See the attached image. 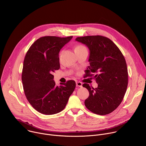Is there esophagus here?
Wrapping results in <instances>:
<instances>
[{
    "label": "esophagus",
    "instance_id": "1",
    "mask_svg": "<svg viewBox=\"0 0 146 146\" xmlns=\"http://www.w3.org/2000/svg\"><path fill=\"white\" fill-rule=\"evenodd\" d=\"M82 86V83L80 81H76V86L81 87Z\"/></svg>",
    "mask_w": 146,
    "mask_h": 146
}]
</instances>
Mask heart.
Listing matches in <instances>:
<instances>
[{
  "label": "heart",
  "instance_id": "obj_1",
  "mask_svg": "<svg viewBox=\"0 0 146 146\" xmlns=\"http://www.w3.org/2000/svg\"><path fill=\"white\" fill-rule=\"evenodd\" d=\"M86 49V48L84 46H82V45H78L75 47V52L79 51V50H84Z\"/></svg>",
  "mask_w": 146,
  "mask_h": 146
}]
</instances>
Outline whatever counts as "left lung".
<instances>
[{"instance_id":"8db88e82","label":"left lung","mask_w":146,"mask_h":146,"mask_svg":"<svg viewBox=\"0 0 146 146\" xmlns=\"http://www.w3.org/2000/svg\"><path fill=\"white\" fill-rule=\"evenodd\" d=\"M90 50V66L86 77L94 76L98 84L94 88L85 83L82 87L90 93L84 103L91 112L103 115L110 114L120 105L125 94L128 73L126 60L118 47L109 38L102 36H87L76 38Z\"/></svg>"}]
</instances>
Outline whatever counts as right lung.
<instances>
[{"mask_svg": "<svg viewBox=\"0 0 146 146\" xmlns=\"http://www.w3.org/2000/svg\"><path fill=\"white\" fill-rule=\"evenodd\" d=\"M73 36H44L38 38L27 51L22 72L27 100L39 113L52 115L63 110L76 87L69 80L56 86L52 73L60 68L59 52Z\"/></svg>", "mask_w": 146, "mask_h": 146, "instance_id": "right-lung-1", "label": "right lung"}]
</instances>
